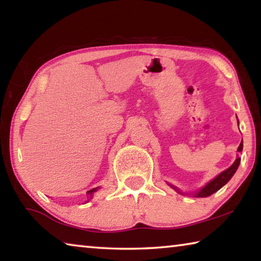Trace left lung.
<instances>
[{"instance_id":"1","label":"left lung","mask_w":261,"mask_h":261,"mask_svg":"<svg viewBox=\"0 0 261 261\" xmlns=\"http://www.w3.org/2000/svg\"><path fill=\"white\" fill-rule=\"evenodd\" d=\"M242 149H243V141L240 144V146H238L237 152H242ZM240 163H241V158H237L235 162H233L232 165L228 168V169L222 171V173L216 176L214 179H212L211 182L207 183L201 190H199V191L194 193V197H200V198L208 197V196H211V194H213L214 192L219 191V190L222 188L223 185H226L229 182V180H230V178L232 177L233 174L236 173V170H237L238 166H240ZM170 187L174 188L176 191H178V189H176L175 187H173V185H170ZM178 192L180 193V191H178Z\"/></svg>"}]
</instances>
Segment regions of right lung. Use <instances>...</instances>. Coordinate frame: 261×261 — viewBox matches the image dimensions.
I'll return each instance as SVG.
<instances>
[{"mask_svg": "<svg viewBox=\"0 0 261 261\" xmlns=\"http://www.w3.org/2000/svg\"><path fill=\"white\" fill-rule=\"evenodd\" d=\"M96 190H98V188L92 189V190H90V191H87V194H90V197H92V196H93V193L96 191Z\"/></svg>", "mask_w": 261, "mask_h": 261, "instance_id": "1", "label": "right lung"}]
</instances>
